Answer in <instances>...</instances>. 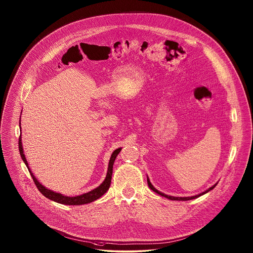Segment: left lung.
<instances>
[{
	"label": "left lung",
	"mask_w": 253,
	"mask_h": 253,
	"mask_svg": "<svg viewBox=\"0 0 253 253\" xmlns=\"http://www.w3.org/2000/svg\"><path fill=\"white\" fill-rule=\"evenodd\" d=\"M147 182H148V186L154 191V192H156L157 194H159V195H161V196H163V197H166V198H168V199H169V200H171V201H189V200H193V199H196V198H199L200 196H202V195H204V194H206V193H208L209 191H211V190H212L215 186H216V184L215 185H213L212 187H211L209 190H207L206 192H204V193H202V194H200V195H197V196H193V197H186V198H177V197H172V196H168V195H166V194H164V193H162V192H160V191H158L152 184H151V182L149 180V178H147Z\"/></svg>",
	"instance_id": "1"
}]
</instances>
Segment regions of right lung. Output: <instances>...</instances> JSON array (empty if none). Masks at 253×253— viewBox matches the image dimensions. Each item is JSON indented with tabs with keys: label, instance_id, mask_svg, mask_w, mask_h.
I'll return each instance as SVG.
<instances>
[{
	"label": "right lung",
	"instance_id": "1",
	"mask_svg": "<svg viewBox=\"0 0 253 253\" xmlns=\"http://www.w3.org/2000/svg\"><path fill=\"white\" fill-rule=\"evenodd\" d=\"M19 126H20V123H19ZM18 148H19V152H20V156L23 160V162L25 163L30 174H31V177L33 178V181L35 182V185L38 188V190L47 199L53 201V202H56L58 204H62V205H69V206H80V205H84V204H88V203H91L97 199H99L101 196H103L107 191H108L109 187L111 185V178H112V173H113V165H114V162L116 160V157L118 156V154L120 153V151L122 150V148H119L117 150H115L111 156V159L109 161V167L108 171H107V175H106V178L105 180L102 182V184L100 186H98L97 188H95L94 190L88 192V193H85V194H83V195H80V196H77V197H67V196H63L59 193H55L51 190H48L46 189L44 186H42L39 181L37 180L36 177L33 175L32 171L30 170L29 167H28V163L26 161V158L23 154V148H22V142H21V135L19 136V139H18Z\"/></svg>",
	"mask_w": 253,
	"mask_h": 253
}]
</instances>
